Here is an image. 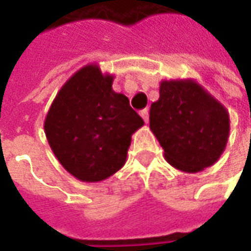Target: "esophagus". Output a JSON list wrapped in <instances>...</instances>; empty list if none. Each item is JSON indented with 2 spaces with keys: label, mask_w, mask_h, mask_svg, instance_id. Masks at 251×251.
<instances>
[{
  "label": "esophagus",
  "mask_w": 251,
  "mask_h": 251,
  "mask_svg": "<svg viewBox=\"0 0 251 251\" xmlns=\"http://www.w3.org/2000/svg\"><path fill=\"white\" fill-rule=\"evenodd\" d=\"M141 117L144 119V121L145 123H148V120H150V109H144V110L140 111Z\"/></svg>",
  "instance_id": "obj_1"
}]
</instances>
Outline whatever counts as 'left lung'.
I'll use <instances>...</instances> for the list:
<instances>
[{"label":"left lung","instance_id":"obj_1","mask_svg":"<svg viewBox=\"0 0 251 251\" xmlns=\"http://www.w3.org/2000/svg\"><path fill=\"white\" fill-rule=\"evenodd\" d=\"M150 128L172 166L197 173L225 150L229 113L193 79L162 81L159 99L151 104Z\"/></svg>","mask_w":251,"mask_h":251}]
</instances>
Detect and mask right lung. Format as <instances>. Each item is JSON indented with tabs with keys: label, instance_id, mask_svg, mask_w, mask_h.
<instances>
[{
	"label": "right lung",
	"instance_id": "right-lung-1",
	"mask_svg": "<svg viewBox=\"0 0 251 251\" xmlns=\"http://www.w3.org/2000/svg\"><path fill=\"white\" fill-rule=\"evenodd\" d=\"M113 75L89 64L64 83L50 106L44 132L55 158L81 181L95 183L120 170L131 135L144 126Z\"/></svg>",
	"mask_w": 251,
	"mask_h": 251
}]
</instances>
